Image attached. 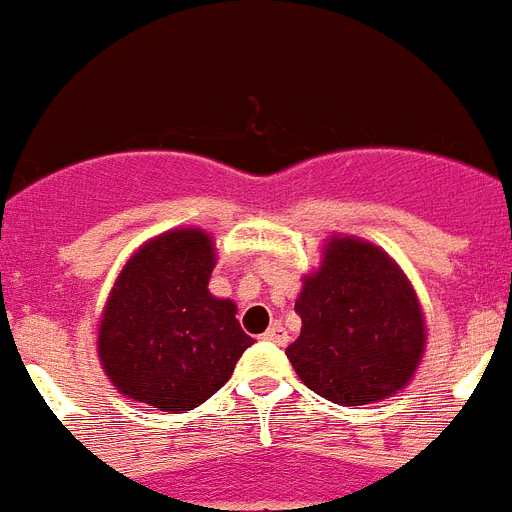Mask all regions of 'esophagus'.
Returning a JSON list of instances; mask_svg holds the SVG:
<instances>
[{
	"mask_svg": "<svg viewBox=\"0 0 512 512\" xmlns=\"http://www.w3.org/2000/svg\"><path fill=\"white\" fill-rule=\"evenodd\" d=\"M264 341H272V343H277V346H285V343H288V330H285L280 322H275V325L269 327L267 333H264Z\"/></svg>",
	"mask_w": 512,
	"mask_h": 512,
	"instance_id": "obj_1",
	"label": "esophagus"
}]
</instances>
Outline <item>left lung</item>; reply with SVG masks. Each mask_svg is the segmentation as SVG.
<instances>
[{"label":"left lung","instance_id":"left-lung-1","mask_svg":"<svg viewBox=\"0 0 512 512\" xmlns=\"http://www.w3.org/2000/svg\"><path fill=\"white\" fill-rule=\"evenodd\" d=\"M301 335L290 343L296 375L343 407L399 394L425 354L418 293L383 248L354 235H330L320 267L296 298Z\"/></svg>","mask_w":512,"mask_h":512}]
</instances>
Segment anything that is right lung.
Wrapping results in <instances>:
<instances>
[{
    "mask_svg": "<svg viewBox=\"0 0 512 512\" xmlns=\"http://www.w3.org/2000/svg\"><path fill=\"white\" fill-rule=\"evenodd\" d=\"M214 237L179 227L150 237L118 272L97 327V357L118 394L187 412L230 380L253 343L237 306L216 298Z\"/></svg>",
    "mask_w": 512,
    "mask_h": 512,
    "instance_id": "add662e5",
    "label": "right lung"
}]
</instances>
